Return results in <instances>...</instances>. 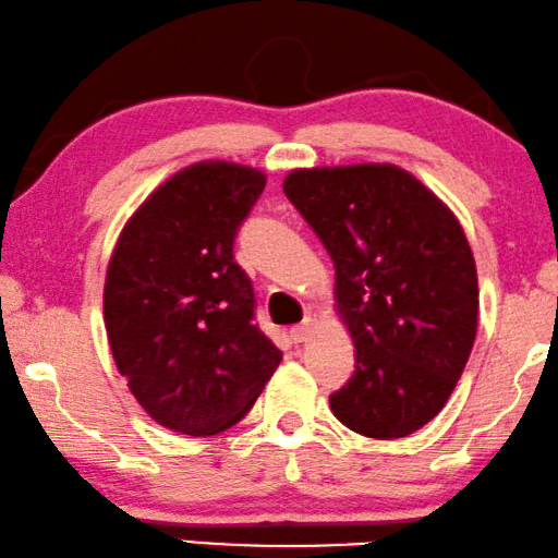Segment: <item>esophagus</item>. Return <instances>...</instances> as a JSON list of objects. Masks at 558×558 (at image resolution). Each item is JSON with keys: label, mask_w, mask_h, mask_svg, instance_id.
<instances>
[{"label": "esophagus", "mask_w": 558, "mask_h": 558, "mask_svg": "<svg viewBox=\"0 0 558 558\" xmlns=\"http://www.w3.org/2000/svg\"><path fill=\"white\" fill-rule=\"evenodd\" d=\"M313 333V318H303L301 324L298 326H293L290 328V339H293L295 343H301V341H305L308 339V336Z\"/></svg>", "instance_id": "34e87169"}]
</instances>
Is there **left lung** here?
I'll return each mask as SVG.
<instances>
[{
  "label": "left lung",
  "instance_id": "1",
  "mask_svg": "<svg viewBox=\"0 0 558 558\" xmlns=\"http://www.w3.org/2000/svg\"><path fill=\"white\" fill-rule=\"evenodd\" d=\"M282 192L331 255L336 311L356 347L333 414L374 439L417 433L450 399L477 331V272L458 217L395 163L295 169Z\"/></svg>",
  "mask_w": 558,
  "mask_h": 558
}]
</instances>
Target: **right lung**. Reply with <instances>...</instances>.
<instances>
[{
    "label": "right lung",
    "mask_w": 558,
    "mask_h": 558,
    "mask_svg": "<svg viewBox=\"0 0 558 558\" xmlns=\"http://www.w3.org/2000/svg\"><path fill=\"white\" fill-rule=\"evenodd\" d=\"M260 169L192 163L148 194L116 242L104 288L111 354L131 395L174 433L207 437L253 410L282 354L253 324L232 245Z\"/></svg>",
    "instance_id": "1"
}]
</instances>
